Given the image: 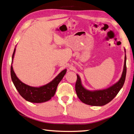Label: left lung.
<instances>
[{
	"mask_svg": "<svg viewBox=\"0 0 134 134\" xmlns=\"http://www.w3.org/2000/svg\"><path fill=\"white\" fill-rule=\"evenodd\" d=\"M124 52L126 53L125 48ZM126 59V54H125L123 70L121 77L117 82L108 88L93 91L87 90L83 86L80 76L77 75V79L76 83L75 90L81 101L87 105L97 106L105 105L110 102L119 93L124 84L127 73Z\"/></svg>",
	"mask_w": 134,
	"mask_h": 134,
	"instance_id": "obj_1",
	"label": "left lung"
}]
</instances>
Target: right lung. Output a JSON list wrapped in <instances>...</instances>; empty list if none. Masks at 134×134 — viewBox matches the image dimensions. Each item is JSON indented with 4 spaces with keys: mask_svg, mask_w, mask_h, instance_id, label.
I'll return each mask as SVG.
<instances>
[{
    "mask_svg": "<svg viewBox=\"0 0 134 134\" xmlns=\"http://www.w3.org/2000/svg\"><path fill=\"white\" fill-rule=\"evenodd\" d=\"M15 48L16 46L12 56L10 72L13 83L19 94L27 101L32 103H43L51 99V98L55 95L57 86L64 77L66 72V69L61 71L53 80L45 85L40 87H32L27 85L22 82L13 70L12 64L15 53Z\"/></svg>",
    "mask_w": 134,
    "mask_h": 134,
    "instance_id": "add662e5",
    "label": "right lung"
}]
</instances>
